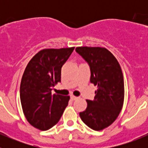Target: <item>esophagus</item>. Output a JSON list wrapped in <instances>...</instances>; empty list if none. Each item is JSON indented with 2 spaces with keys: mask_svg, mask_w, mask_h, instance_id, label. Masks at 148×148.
I'll use <instances>...</instances> for the list:
<instances>
[{
  "mask_svg": "<svg viewBox=\"0 0 148 148\" xmlns=\"http://www.w3.org/2000/svg\"><path fill=\"white\" fill-rule=\"evenodd\" d=\"M70 98H71L72 100H76V99H78V97H77V96H75V95H71Z\"/></svg>",
  "mask_w": 148,
  "mask_h": 148,
  "instance_id": "1",
  "label": "esophagus"
}]
</instances>
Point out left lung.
<instances>
[{
	"mask_svg": "<svg viewBox=\"0 0 148 148\" xmlns=\"http://www.w3.org/2000/svg\"><path fill=\"white\" fill-rule=\"evenodd\" d=\"M75 51L88 63L90 82L98 87L93 100H87V108L79 115L89 127L101 130L114 122L122 108L125 86L121 68L106 48L79 47Z\"/></svg>",
	"mask_w": 148,
	"mask_h": 148,
	"instance_id": "left-lung-1",
	"label": "left lung"
}]
</instances>
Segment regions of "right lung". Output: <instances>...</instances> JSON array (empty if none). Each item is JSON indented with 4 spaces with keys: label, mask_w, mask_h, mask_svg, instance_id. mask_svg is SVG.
Returning <instances> with one entry per match:
<instances>
[{
    "label": "right lung",
    "mask_w": 148,
    "mask_h": 148,
    "mask_svg": "<svg viewBox=\"0 0 148 148\" xmlns=\"http://www.w3.org/2000/svg\"><path fill=\"white\" fill-rule=\"evenodd\" d=\"M75 47L44 49L30 60L21 78L22 109L30 125L40 130L53 127L61 119L70 96L52 95L61 82V67Z\"/></svg>",
    "instance_id": "obj_1"
}]
</instances>
